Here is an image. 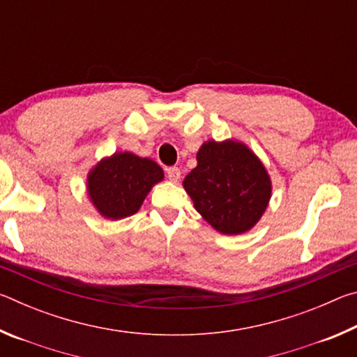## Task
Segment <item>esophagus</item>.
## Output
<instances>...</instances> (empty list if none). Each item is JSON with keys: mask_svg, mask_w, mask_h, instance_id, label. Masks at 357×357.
I'll return each instance as SVG.
<instances>
[{"mask_svg": "<svg viewBox=\"0 0 357 357\" xmlns=\"http://www.w3.org/2000/svg\"><path fill=\"white\" fill-rule=\"evenodd\" d=\"M167 176L170 181H173V183H178L179 178H181V172L178 167H168L167 168Z\"/></svg>", "mask_w": 357, "mask_h": 357, "instance_id": "esophagus-1", "label": "esophagus"}]
</instances>
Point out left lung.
<instances>
[{
	"label": "left lung",
	"instance_id": "obj_1",
	"mask_svg": "<svg viewBox=\"0 0 357 357\" xmlns=\"http://www.w3.org/2000/svg\"><path fill=\"white\" fill-rule=\"evenodd\" d=\"M183 187L197 213L227 236L250 231L273 195V181L263 162L234 138L204 142Z\"/></svg>",
	"mask_w": 357,
	"mask_h": 357
}]
</instances>
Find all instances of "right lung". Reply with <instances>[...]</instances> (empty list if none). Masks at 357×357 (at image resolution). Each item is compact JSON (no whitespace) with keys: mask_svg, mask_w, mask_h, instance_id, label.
Masks as SVG:
<instances>
[{"mask_svg":"<svg viewBox=\"0 0 357 357\" xmlns=\"http://www.w3.org/2000/svg\"><path fill=\"white\" fill-rule=\"evenodd\" d=\"M164 181V170L153 159L134 153L102 157L86 176V193L104 219L119 220L134 215L155 184Z\"/></svg>","mask_w":357,"mask_h":357,"instance_id":"1","label":"right lung"}]
</instances>
